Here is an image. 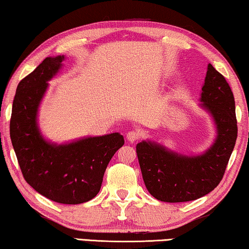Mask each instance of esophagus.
Here are the masks:
<instances>
[{"mask_svg": "<svg viewBox=\"0 0 249 249\" xmlns=\"http://www.w3.org/2000/svg\"><path fill=\"white\" fill-rule=\"evenodd\" d=\"M126 139L129 143H134L135 141L140 139V133L137 131H129L127 134H126Z\"/></svg>", "mask_w": 249, "mask_h": 249, "instance_id": "34e87169", "label": "esophagus"}]
</instances>
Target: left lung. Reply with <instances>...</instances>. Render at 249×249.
Wrapping results in <instances>:
<instances>
[{"label":"left lung","mask_w":249,"mask_h":249,"mask_svg":"<svg viewBox=\"0 0 249 249\" xmlns=\"http://www.w3.org/2000/svg\"><path fill=\"white\" fill-rule=\"evenodd\" d=\"M200 107L213 117L216 139L201 154L174 152L154 141L137 143L136 153L148 192L164 202H184L213 191L224 177L237 139L233 94L225 77L209 64Z\"/></svg>","instance_id":"1"}]
</instances>
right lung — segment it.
<instances>
[{
	"instance_id": "1",
	"label": "right lung",
	"mask_w": 249,
	"mask_h": 249,
	"mask_svg": "<svg viewBox=\"0 0 249 249\" xmlns=\"http://www.w3.org/2000/svg\"><path fill=\"white\" fill-rule=\"evenodd\" d=\"M65 55L48 57L18 85L10 121V136L27 182L58 203L78 205L101 190L103 177L124 137L120 133L87 136L57 144L42 135L38 112L50 81Z\"/></svg>"
}]
</instances>
